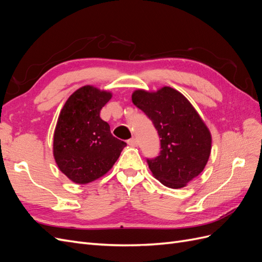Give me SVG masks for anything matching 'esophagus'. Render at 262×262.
<instances>
[{
    "label": "esophagus",
    "mask_w": 262,
    "mask_h": 262,
    "mask_svg": "<svg viewBox=\"0 0 262 262\" xmlns=\"http://www.w3.org/2000/svg\"><path fill=\"white\" fill-rule=\"evenodd\" d=\"M128 144L130 146H132V147H137L139 145V142H138V140L136 138H132V139L128 140Z\"/></svg>",
    "instance_id": "1"
}]
</instances>
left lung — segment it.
<instances>
[{
	"mask_svg": "<svg viewBox=\"0 0 262 262\" xmlns=\"http://www.w3.org/2000/svg\"><path fill=\"white\" fill-rule=\"evenodd\" d=\"M132 102L152 120L161 139L158 156L146 158L154 177L179 189L195 178L211 153V133L189 100L171 87L155 93L138 90Z\"/></svg>",
	"mask_w": 262,
	"mask_h": 262,
	"instance_id": "left-lung-1",
	"label": "left lung"
}]
</instances>
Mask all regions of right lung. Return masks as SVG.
Segmentation results:
<instances>
[{
	"label": "right lung",
	"mask_w": 262,
	"mask_h": 262,
	"mask_svg": "<svg viewBox=\"0 0 262 262\" xmlns=\"http://www.w3.org/2000/svg\"><path fill=\"white\" fill-rule=\"evenodd\" d=\"M112 94L93 86L74 92L63 106L53 137V155L60 170L84 185L104 176L126 145L115 138L99 114Z\"/></svg>",
	"instance_id": "1"
}]
</instances>
